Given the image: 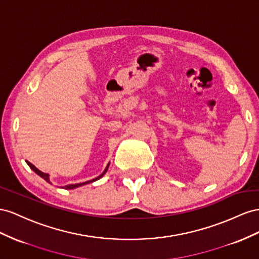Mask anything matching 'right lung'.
Masks as SVG:
<instances>
[{
  "mask_svg": "<svg viewBox=\"0 0 259 259\" xmlns=\"http://www.w3.org/2000/svg\"><path fill=\"white\" fill-rule=\"evenodd\" d=\"M27 164L29 165V167H30L32 170L36 174V175H39L41 178H43L44 180L46 181H48V182H50V180H49V175L48 174H44V172H42V171H40L38 168L36 167H34L31 162H29V161H27ZM107 169H108V166L106 167V169H105V171L103 172L101 176H99L98 178H95V179H93V180H90V181H87V182H83V183H77V184H69V186H66V187H64V189H66V190H72V189H75V188H78V187H81V186H83V184H87V183H91V182H93V181H97V180H99L100 178H102L103 176H104V174L107 171Z\"/></svg>",
  "mask_w": 259,
  "mask_h": 259,
  "instance_id": "add662e5",
  "label": "right lung"
}]
</instances>
